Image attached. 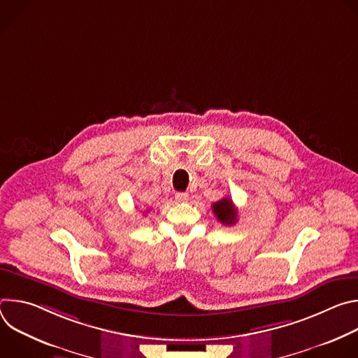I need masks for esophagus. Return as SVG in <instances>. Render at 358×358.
<instances>
[{"label":"esophagus","mask_w":358,"mask_h":358,"mask_svg":"<svg viewBox=\"0 0 358 358\" xmlns=\"http://www.w3.org/2000/svg\"><path fill=\"white\" fill-rule=\"evenodd\" d=\"M176 199H177L178 202H185V201L188 199V194H187V192H177V194H176Z\"/></svg>","instance_id":"34e87169"}]
</instances>
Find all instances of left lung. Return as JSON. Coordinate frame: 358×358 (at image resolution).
<instances>
[{"mask_svg":"<svg viewBox=\"0 0 358 358\" xmlns=\"http://www.w3.org/2000/svg\"><path fill=\"white\" fill-rule=\"evenodd\" d=\"M213 213L217 217V220L224 225H234L238 220L236 208L232 199H229L228 196L213 203Z\"/></svg>","mask_w":358,"mask_h":358,"instance_id":"8db88e82","label":"left lung"}]
</instances>
